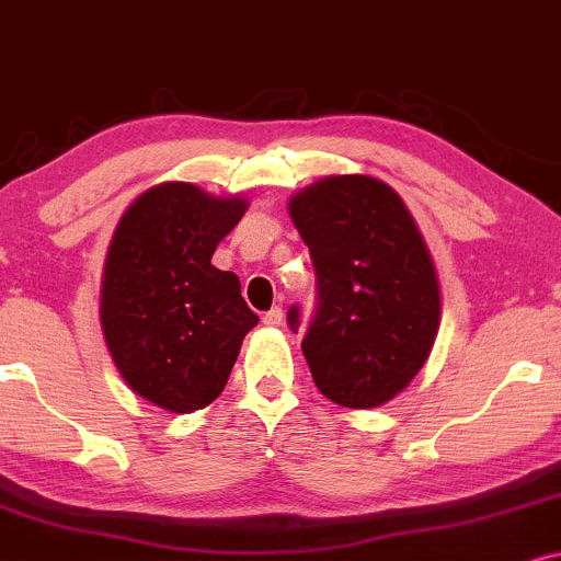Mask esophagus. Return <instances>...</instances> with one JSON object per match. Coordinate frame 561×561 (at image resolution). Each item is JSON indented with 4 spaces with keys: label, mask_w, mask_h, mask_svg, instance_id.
I'll use <instances>...</instances> for the list:
<instances>
[{
    "label": "esophagus",
    "mask_w": 561,
    "mask_h": 561,
    "mask_svg": "<svg viewBox=\"0 0 561 561\" xmlns=\"http://www.w3.org/2000/svg\"><path fill=\"white\" fill-rule=\"evenodd\" d=\"M282 321H285V310L279 306L263 313V323H266V327H282Z\"/></svg>",
    "instance_id": "obj_1"
}]
</instances>
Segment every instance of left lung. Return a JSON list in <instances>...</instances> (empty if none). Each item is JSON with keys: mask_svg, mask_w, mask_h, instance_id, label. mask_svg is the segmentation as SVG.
<instances>
[{"mask_svg": "<svg viewBox=\"0 0 561 561\" xmlns=\"http://www.w3.org/2000/svg\"><path fill=\"white\" fill-rule=\"evenodd\" d=\"M289 216L319 287L302 336L310 376L342 408H379L428 360L442 319L421 229L400 195L368 174H332L302 187L289 198ZM287 323L298 332L300 308L287 310Z\"/></svg>", "mask_w": 561, "mask_h": 561, "instance_id": "8db88e82", "label": "left lung"}]
</instances>
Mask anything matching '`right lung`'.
I'll return each mask as SVG.
<instances>
[{"mask_svg": "<svg viewBox=\"0 0 561 561\" xmlns=\"http://www.w3.org/2000/svg\"><path fill=\"white\" fill-rule=\"evenodd\" d=\"M245 208L240 195L161 182L114 229L101 276V332L127 387L161 410L211 404L259 323L238 274L211 263Z\"/></svg>", "mask_w": 561, "mask_h": 561, "instance_id": "add662e5", "label": "right lung"}]
</instances>
